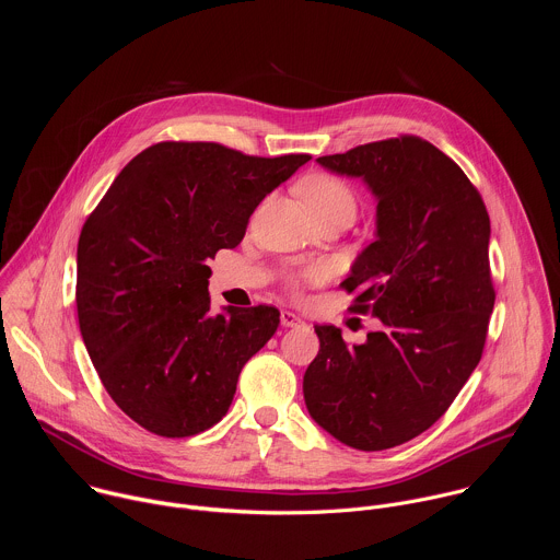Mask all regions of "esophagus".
<instances>
[{
	"label": "esophagus",
	"mask_w": 560,
	"mask_h": 560,
	"mask_svg": "<svg viewBox=\"0 0 560 560\" xmlns=\"http://www.w3.org/2000/svg\"><path fill=\"white\" fill-rule=\"evenodd\" d=\"M281 326H283V328H299V326H303V318L296 316V314L290 312V310H283V312H281Z\"/></svg>",
	"instance_id": "esophagus-1"
}]
</instances>
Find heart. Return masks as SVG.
Returning <instances> with one entry per match:
<instances>
[{
	"label": "heart",
	"instance_id": "obj_1",
	"mask_svg": "<svg viewBox=\"0 0 560 560\" xmlns=\"http://www.w3.org/2000/svg\"><path fill=\"white\" fill-rule=\"evenodd\" d=\"M299 192H301L303 201L307 203L312 217L328 214V212H341V214L352 219L354 212H357L359 201H357V195H354L352 186L346 184L337 175H330V173L307 175L299 184ZM326 277H328V268L324 264H312V266H305L296 272H290L285 283L292 292H296L299 288L324 283Z\"/></svg>",
	"mask_w": 560,
	"mask_h": 560
}]
</instances>
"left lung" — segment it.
Here are the masks:
<instances>
[{"label": "left lung", "instance_id": "1", "mask_svg": "<svg viewBox=\"0 0 560 560\" xmlns=\"http://www.w3.org/2000/svg\"><path fill=\"white\" fill-rule=\"evenodd\" d=\"M363 177L378 199L376 242L341 283L350 312L378 332L348 346L314 326L318 354L303 376L310 417L341 443L376 452L434 425L481 361L494 283L490 214L467 175L430 141L398 135L316 159Z\"/></svg>", "mask_w": 560, "mask_h": 560}]
</instances>
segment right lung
Listing matches in <instances>:
<instances>
[{"mask_svg": "<svg viewBox=\"0 0 560 560\" xmlns=\"http://www.w3.org/2000/svg\"><path fill=\"white\" fill-rule=\"evenodd\" d=\"M310 154L255 156L159 141L117 175L77 246V316L124 415L186 439L219 423L242 368L279 326L272 305L210 310L208 257L242 244L250 214Z\"/></svg>", "mask_w": 560, "mask_h": 560, "instance_id": "1", "label": "right lung"}]
</instances>
